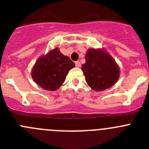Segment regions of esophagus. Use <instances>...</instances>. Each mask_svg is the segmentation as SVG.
Returning a JSON list of instances; mask_svg holds the SVG:
<instances>
[{"label": "esophagus", "mask_w": 149, "mask_h": 149, "mask_svg": "<svg viewBox=\"0 0 149 149\" xmlns=\"http://www.w3.org/2000/svg\"><path fill=\"white\" fill-rule=\"evenodd\" d=\"M75 64H76V67H80L81 66V63L79 61H76V62H75Z\"/></svg>", "instance_id": "1"}]
</instances>
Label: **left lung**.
Here are the masks:
<instances>
[{
  "instance_id": "8db88e82",
  "label": "left lung",
  "mask_w": 149,
  "mask_h": 149,
  "mask_svg": "<svg viewBox=\"0 0 149 149\" xmlns=\"http://www.w3.org/2000/svg\"><path fill=\"white\" fill-rule=\"evenodd\" d=\"M82 70L88 86L95 91H103L116 83L120 70L114 60L104 51L89 49Z\"/></svg>"
}]
</instances>
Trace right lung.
<instances>
[{"mask_svg":"<svg viewBox=\"0 0 149 149\" xmlns=\"http://www.w3.org/2000/svg\"><path fill=\"white\" fill-rule=\"evenodd\" d=\"M74 67L75 63L70 57L54 48L37 61L32 76L35 82L44 89L54 91L61 87L70 70Z\"/></svg>","mask_w":149,"mask_h":149,"instance_id":"right-lung-1","label":"right lung"}]
</instances>
